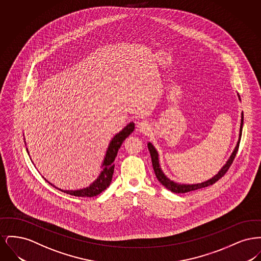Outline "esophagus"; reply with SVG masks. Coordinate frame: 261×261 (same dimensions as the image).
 I'll return each instance as SVG.
<instances>
[{
	"label": "esophagus",
	"mask_w": 261,
	"mask_h": 261,
	"mask_svg": "<svg viewBox=\"0 0 261 261\" xmlns=\"http://www.w3.org/2000/svg\"><path fill=\"white\" fill-rule=\"evenodd\" d=\"M149 129H150V127H149V123H148L147 121L142 120V121L137 122L136 130L138 132H140V133H145V134H146V133L149 132Z\"/></svg>",
	"instance_id": "obj_1"
}]
</instances>
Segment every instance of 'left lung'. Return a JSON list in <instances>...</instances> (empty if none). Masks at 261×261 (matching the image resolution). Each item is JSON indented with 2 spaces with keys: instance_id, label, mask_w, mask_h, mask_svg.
<instances>
[{
  "instance_id": "obj_1",
  "label": "left lung",
  "mask_w": 261,
  "mask_h": 261,
  "mask_svg": "<svg viewBox=\"0 0 261 261\" xmlns=\"http://www.w3.org/2000/svg\"><path fill=\"white\" fill-rule=\"evenodd\" d=\"M239 99L241 100V98L238 94ZM243 125H244V113L242 112V116H241V126H240V134H239V139L237 142L236 147L233 150L232 154L230 155L229 160L226 162L224 164L223 167L218 171V173L214 175L212 178L201 182V183H198V184H180V183H176L172 180H170L165 174L163 173L161 164H160V158H159V152L153 147V145L151 143H148V148H149V153H150V158H151V163H152V167H153V171L155 173V176L158 178V180L161 182L163 186L165 187L166 189L170 190L173 193H178V194H183V193H188L191 191H195L198 189H201V188H205V187L211 186L212 184H214L216 181H218L224 174L227 172V170L229 169V167L231 166V164L233 163V161L236 156L237 151L239 149V145H240V141H241V137H242V131H243Z\"/></svg>"
}]
</instances>
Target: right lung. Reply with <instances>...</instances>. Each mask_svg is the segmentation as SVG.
<instances>
[{"label":"right lung","instance_id":"add662e5","mask_svg":"<svg viewBox=\"0 0 261 261\" xmlns=\"http://www.w3.org/2000/svg\"><path fill=\"white\" fill-rule=\"evenodd\" d=\"M134 128H135V123L130 122L126 125L121 131H119L117 134H115L113 136L109 144L108 149L106 151L103 162L101 163L102 170L100 171L98 178L92 184H90L89 187L80 189V190H62V189L55 186L54 184H51L47 179H45V180L51 186L55 187L56 189L62 191L63 193H66L68 195H71V196L87 197V198L98 196L102 191H105L108 187L111 185L112 175L114 171V160L117 155L118 149L121 147V144L123 143L125 139L134 131ZM25 145H26V143H25ZM26 150L28 152V149H26Z\"/></svg>","mask_w":261,"mask_h":261}]
</instances>
